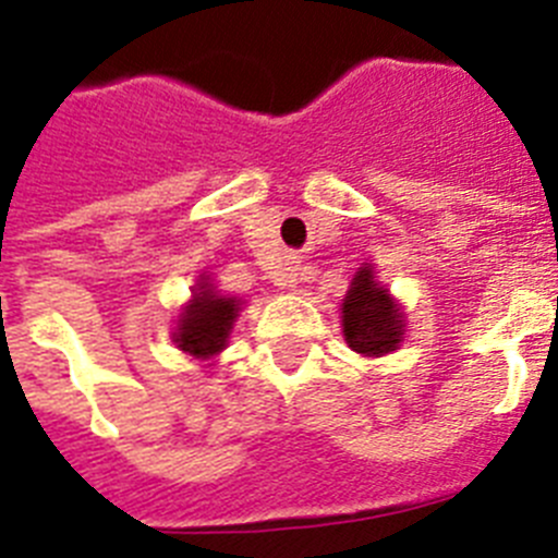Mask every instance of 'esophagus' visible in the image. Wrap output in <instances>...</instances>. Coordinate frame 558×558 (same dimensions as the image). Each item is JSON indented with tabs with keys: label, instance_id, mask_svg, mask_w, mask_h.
Instances as JSON below:
<instances>
[{
	"label": "esophagus",
	"instance_id": "1",
	"mask_svg": "<svg viewBox=\"0 0 558 558\" xmlns=\"http://www.w3.org/2000/svg\"><path fill=\"white\" fill-rule=\"evenodd\" d=\"M278 280H280V286H289V289H292V286L300 280V266H298V260H286V264H283V272H280Z\"/></svg>",
	"mask_w": 558,
	"mask_h": 558
}]
</instances>
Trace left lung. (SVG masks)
Returning a JSON list of instances; mask_svg holds the SVG:
<instances>
[{"label": "left lung", "instance_id": "8db88e82", "mask_svg": "<svg viewBox=\"0 0 558 558\" xmlns=\"http://www.w3.org/2000/svg\"><path fill=\"white\" fill-rule=\"evenodd\" d=\"M342 333L348 348L362 356H385L404 339V312L385 286L376 283L373 266L353 275L342 300Z\"/></svg>", "mask_w": 558, "mask_h": 558}]
</instances>
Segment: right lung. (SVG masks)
<instances>
[{
  "instance_id": "obj_1",
  "label": "right lung",
  "mask_w": 558,
  "mask_h": 558,
  "mask_svg": "<svg viewBox=\"0 0 558 558\" xmlns=\"http://www.w3.org/2000/svg\"><path fill=\"white\" fill-rule=\"evenodd\" d=\"M241 300L225 298L213 289L210 278H198L193 300L182 308L177 319L173 342L193 360H213L227 348L230 328L239 317Z\"/></svg>"
}]
</instances>
